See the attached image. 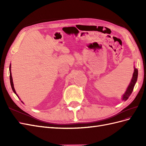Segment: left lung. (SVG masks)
<instances>
[{"instance_id":"left-lung-1","label":"left lung","mask_w":146,"mask_h":146,"mask_svg":"<svg viewBox=\"0 0 146 146\" xmlns=\"http://www.w3.org/2000/svg\"><path fill=\"white\" fill-rule=\"evenodd\" d=\"M138 69L135 68L134 72L133 74V77H132V78H131V80L129 84V86H128L125 92L122 96V99L123 100H127L128 99H129L130 96L131 95L132 91H133V90L135 83L137 81V78H138Z\"/></svg>"}]
</instances>
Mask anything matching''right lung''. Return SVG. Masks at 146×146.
Returning a JSON list of instances; mask_svg holds the SVG:
<instances>
[{
	"instance_id": "add662e5",
	"label": "right lung",
	"mask_w": 146,
	"mask_h": 146,
	"mask_svg": "<svg viewBox=\"0 0 146 146\" xmlns=\"http://www.w3.org/2000/svg\"><path fill=\"white\" fill-rule=\"evenodd\" d=\"M10 84H11V88L12 90L13 91V92H15V93L16 94V96L18 97V96H17V94H16V91L15 90V88H14V85H13V78H12V76H11V64L10 65ZM19 98V97H18ZM22 102V101H21Z\"/></svg>"
}]
</instances>
